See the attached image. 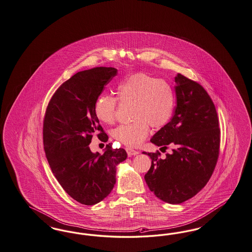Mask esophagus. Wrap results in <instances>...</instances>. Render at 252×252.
Segmentation results:
<instances>
[{"label": "esophagus", "mask_w": 252, "mask_h": 252, "mask_svg": "<svg viewBox=\"0 0 252 252\" xmlns=\"http://www.w3.org/2000/svg\"><path fill=\"white\" fill-rule=\"evenodd\" d=\"M126 153H127L128 157L136 156V155L140 154V152L137 151V150H134V149H132V148H130V147H126Z\"/></svg>", "instance_id": "34e87169"}]
</instances>
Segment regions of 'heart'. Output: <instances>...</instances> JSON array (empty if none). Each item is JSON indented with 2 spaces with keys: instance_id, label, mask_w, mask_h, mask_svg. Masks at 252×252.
<instances>
[{
  "instance_id": "1",
  "label": "heart",
  "mask_w": 252,
  "mask_h": 252,
  "mask_svg": "<svg viewBox=\"0 0 252 252\" xmlns=\"http://www.w3.org/2000/svg\"><path fill=\"white\" fill-rule=\"evenodd\" d=\"M119 99L132 104L131 123L121 125L111 131V136L126 146H139L146 139L149 127L159 129L171 120L175 96L167 81L144 73L134 74L117 87ZM118 98L102 94L94 104L95 116L103 123L112 124L116 118Z\"/></svg>"
}]
</instances>
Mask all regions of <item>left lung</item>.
Instances as JSON below:
<instances>
[{
    "label": "left lung",
    "mask_w": 252,
    "mask_h": 252,
    "mask_svg": "<svg viewBox=\"0 0 252 252\" xmlns=\"http://www.w3.org/2000/svg\"><path fill=\"white\" fill-rule=\"evenodd\" d=\"M177 105L165 126L151 139L166 152L146 153L151 168L144 179L158 198L178 204L194 197L211 178L220 156V129L215 104L197 81L175 77Z\"/></svg>",
    "instance_id": "obj_1"
}]
</instances>
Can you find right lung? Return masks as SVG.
Returning a JSON list of instances; mask_svg holds the SVG:
<instances>
[{"label":"right lung","instance_id":"right-lung-1","mask_svg":"<svg viewBox=\"0 0 252 252\" xmlns=\"http://www.w3.org/2000/svg\"><path fill=\"white\" fill-rule=\"evenodd\" d=\"M116 74V68L103 66L76 73L55 91L45 112L43 144L51 171L63 190L81 204L94 205L111 193L116 166L127 157L125 149L111 145L103 155L89 147L93 136L108 141L94 104Z\"/></svg>","mask_w":252,"mask_h":252}]
</instances>
